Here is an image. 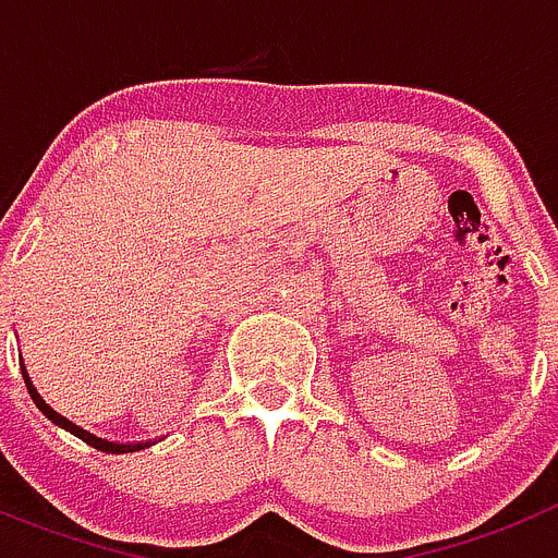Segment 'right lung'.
I'll use <instances>...</instances> for the list:
<instances>
[{"instance_id": "1", "label": "right lung", "mask_w": 558, "mask_h": 558, "mask_svg": "<svg viewBox=\"0 0 558 558\" xmlns=\"http://www.w3.org/2000/svg\"><path fill=\"white\" fill-rule=\"evenodd\" d=\"M22 376H24V385H27V393H31V399L36 401V407L41 410V413L47 415V418L52 421L56 426H61V429H66V433H72L75 438H81L84 444H89V447H95L98 452H109V454H125V452H140V449H148L151 444H157V440H125V444H120V440H106L100 438V435L89 433V429H84V426L72 424L70 418H64L61 413H56L50 404H47L45 399H41V393H38L36 387H33L31 381V373H27V367H24L22 362Z\"/></svg>"}]
</instances>
